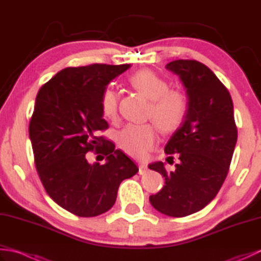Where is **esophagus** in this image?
<instances>
[{"instance_id":"1","label":"esophagus","mask_w":261,"mask_h":261,"mask_svg":"<svg viewBox=\"0 0 261 261\" xmlns=\"http://www.w3.org/2000/svg\"><path fill=\"white\" fill-rule=\"evenodd\" d=\"M147 170H148L147 165L143 164V163H140V164H139V174H140V175H141V174H145Z\"/></svg>"}]
</instances>
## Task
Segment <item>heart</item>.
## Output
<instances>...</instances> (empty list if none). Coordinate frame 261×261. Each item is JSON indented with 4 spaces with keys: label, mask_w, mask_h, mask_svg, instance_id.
I'll return each mask as SVG.
<instances>
[{
    "label": "heart",
    "mask_w": 261,
    "mask_h": 261,
    "mask_svg": "<svg viewBox=\"0 0 261 261\" xmlns=\"http://www.w3.org/2000/svg\"><path fill=\"white\" fill-rule=\"evenodd\" d=\"M131 86L150 99L148 115L165 134L178 129L187 114V98L178 90H170L168 82L149 69L138 70L130 77ZM119 93L111 87L105 88L101 96V111L104 118L113 120L119 109ZM158 141L156 126L151 123H130L118 135L122 150L137 158L145 157Z\"/></svg>",
    "instance_id": "b5f03b06"
}]
</instances>
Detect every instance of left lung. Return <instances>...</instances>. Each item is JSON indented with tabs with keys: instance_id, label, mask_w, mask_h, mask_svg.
Instances as JSON below:
<instances>
[{
	"instance_id": "left-lung-1",
	"label": "left lung",
	"mask_w": 261,
	"mask_h": 261,
	"mask_svg": "<svg viewBox=\"0 0 261 261\" xmlns=\"http://www.w3.org/2000/svg\"><path fill=\"white\" fill-rule=\"evenodd\" d=\"M186 88L188 110L184 122L165 147L179 163L167 171L164 163L149 165L165 177V185L149 197L165 215L182 218L202 210L224 182L238 138L233 103L222 82L197 60L178 59L166 65Z\"/></svg>"
}]
</instances>
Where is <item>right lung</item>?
Masks as SVG:
<instances>
[{
	"label": "right lung",
	"instance_id": "1",
	"mask_svg": "<svg viewBox=\"0 0 261 261\" xmlns=\"http://www.w3.org/2000/svg\"><path fill=\"white\" fill-rule=\"evenodd\" d=\"M129 67L127 64L67 67L37 94L29 136L38 175L59 206L82 218L109 211L121 181L139 170L113 142L99 136L109 127L101 111L102 94ZM94 150L107 156V164L88 163L86 153Z\"/></svg>",
	"mask_w": 261,
	"mask_h": 261
}]
</instances>
